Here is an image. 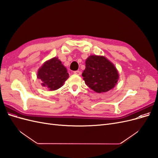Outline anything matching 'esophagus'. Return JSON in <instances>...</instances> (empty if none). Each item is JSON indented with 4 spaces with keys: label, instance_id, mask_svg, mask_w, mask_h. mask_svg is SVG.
<instances>
[{
    "label": "esophagus",
    "instance_id": "1",
    "mask_svg": "<svg viewBox=\"0 0 158 158\" xmlns=\"http://www.w3.org/2000/svg\"><path fill=\"white\" fill-rule=\"evenodd\" d=\"M74 73L76 75H78V76L81 75V72H80V71H79V70L74 71Z\"/></svg>",
    "mask_w": 158,
    "mask_h": 158
}]
</instances>
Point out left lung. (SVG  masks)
I'll list each match as a JSON object with an SVG mask.
<instances>
[{"label":"left lung","mask_w":158,"mask_h":158,"mask_svg":"<svg viewBox=\"0 0 158 158\" xmlns=\"http://www.w3.org/2000/svg\"><path fill=\"white\" fill-rule=\"evenodd\" d=\"M82 76L85 84L97 93L113 89L118 80L114 64L105 56L97 55H90L85 60Z\"/></svg>","instance_id":"obj_1"}]
</instances>
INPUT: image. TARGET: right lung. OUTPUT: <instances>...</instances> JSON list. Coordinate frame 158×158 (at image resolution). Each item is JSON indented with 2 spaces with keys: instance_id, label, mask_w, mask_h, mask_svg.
I'll return each mask as SVG.
<instances>
[{
  "instance_id": "right-lung-1",
  "label": "right lung",
  "mask_w": 158,
  "mask_h": 158,
  "mask_svg": "<svg viewBox=\"0 0 158 158\" xmlns=\"http://www.w3.org/2000/svg\"><path fill=\"white\" fill-rule=\"evenodd\" d=\"M69 77L67 70L57 57L46 61L37 72L41 85L51 91L60 88Z\"/></svg>"
}]
</instances>
